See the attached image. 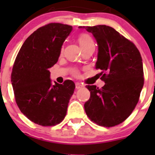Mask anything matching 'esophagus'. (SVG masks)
I'll list each match as a JSON object with an SVG mask.
<instances>
[{
  "instance_id": "obj_1",
  "label": "esophagus",
  "mask_w": 155,
  "mask_h": 155,
  "mask_svg": "<svg viewBox=\"0 0 155 155\" xmlns=\"http://www.w3.org/2000/svg\"><path fill=\"white\" fill-rule=\"evenodd\" d=\"M84 87V85H82L81 83H78V82H77L76 84H75V87H76V89H80L81 87Z\"/></svg>"
}]
</instances>
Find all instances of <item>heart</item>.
Masks as SVG:
<instances>
[{
	"instance_id": "obj_1",
	"label": "heart",
	"mask_w": 155,
	"mask_h": 155,
	"mask_svg": "<svg viewBox=\"0 0 155 155\" xmlns=\"http://www.w3.org/2000/svg\"><path fill=\"white\" fill-rule=\"evenodd\" d=\"M78 42L81 47H82V46H85V45L88 44V43L93 42V40L91 37L88 35H87V34H82V35H81L80 36H79Z\"/></svg>"
}]
</instances>
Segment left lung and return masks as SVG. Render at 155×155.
Segmentation results:
<instances>
[{
	"instance_id": "left-lung-1",
	"label": "left lung",
	"mask_w": 155,
	"mask_h": 155,
	"mask_svg": "<svg viewBox=\"0 0 155 155\" xmlns=\"http://www.w3.org/2000/svg\"><path fill=\"white\" fill-rule=\"evenodd\" d=\"M91 32L98 44L95 68L102 71V88L87 85L90 98L84 110L91 121L111 127L132 113L143 86L142 58L136 46L113 28L104 25L79 26Z\"/></svg>"
}]
</instances>
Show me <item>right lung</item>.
I'll use <instances>...</instances> for the list:
<instances>
[{
	"instance_id": "1",
	"label": "right lung",
	"mask_w": 155,
	"mask_h": 155,
	"mask_svg": "<svg viewBox=\"0 0 155 155\" xmlns=\"http://www.w3.org/2000/svg\"><path fill=\"white\" fill-rule=\"evenodd\" d=\"M72 26L50 23L25 41L12 68V84L16 103L31 122L43 127L60 124L65 117L75 84L67 80L52 84L49 68L58 61Z\"/></svg>"
}]
</instances>
